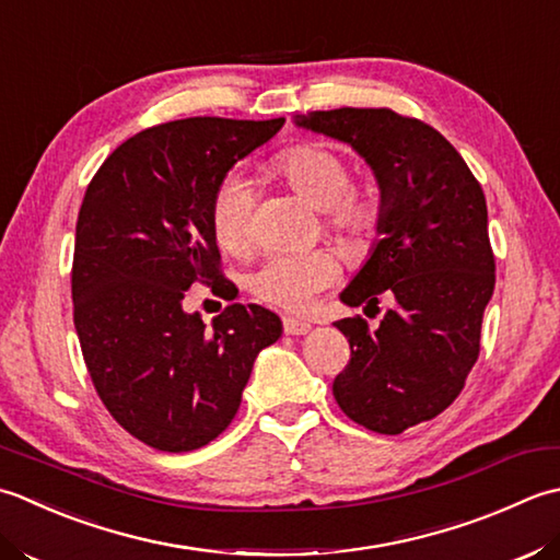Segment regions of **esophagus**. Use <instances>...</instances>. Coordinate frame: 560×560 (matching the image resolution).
<instances>
[{
  "label": "esophagus",
  "instance_id": "1",
  "mask_svg": "<svg viewBox=\"0 0 560 560\" xmlns=\"http://www.w3.org/2000/svg\"><path fill=\"white\" fill-rule=\"evenodd\" d=\"M282 328H284V334H288V336H304V334H310V330H312V324L302 322V318H294V316H284Z\"/></svg>",
  "mask_w": 560,
  "mask_h": 560
}]
</instances>
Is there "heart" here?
Listing matches in <instances>:
<instances>
[{"label": "heart", "instance_id": "1", "mask_svg": "<svg viewBox=\"0 0 560 560\" xmlns=\"http://www.w3.org/2000/svg\"><path fill=\"white\" fill-rule=\"evenodd\" d=\"M272 171L312 208L324 210L330 232L350 244L368 242L382 222V196L372 180L348 184V164L322 142H300L282 150ZM210 226L217 246L244 254L250 246V200L242 180H224L212 198ZM340 276L338 258L326 248L304 254H276L250 276V292L284 312L310 310L316 294Z\"/></svg>", "mask_w": 560, "mask_h": 560}]
</instances>
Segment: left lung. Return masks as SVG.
<instances>
[{"label":"left lung","mask_w":560,"mask_h":560,"mask_svg":"<svg viewBox=\"0 0 560 560\" xmlns=\"http://www.w3.org/2000/svg\"><path fill=\"white\" fill-rule=\"evenodd\" d=\"M294 122L350 144L380 184V238L340 300L376 306L386 292L394 306L374 330L362 316L336 322L350 362L334 396L358 425L398 435L459 396L481 350L495 288L486 196L462 154L423 120L336 108Z\"/></svg>","instance_id":"left-lung-1"}]
</instances>
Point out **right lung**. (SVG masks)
I'll return each mask as SVG.
<instances>
[{
  "label": "right lung",
  "instance_id": "obj_1",
  "mask_svg": "<svg viewBox=\"0 0 560 560\" xmlns=\"http://www.w3.org/2000/svg\"><path fill=\"white\" fill-rule=\"evenodd\" d=\"M284 125L186 118L125 140L91 178L77 220L74 328L96 394L118 423L162 452H192L230 428L280 316L230 304L205 326L190 284L224 294L210 208L238 159Z\"/></svg>",
  "mask_w": 560,
  "mask_h": 560
}]
</instances>
